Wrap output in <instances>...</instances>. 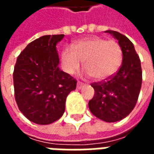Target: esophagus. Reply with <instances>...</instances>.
<instances>
[{
  "label": "esophagus",
  "mask_w": 154,
  "mask_h": 154,
  "mask_svg": "<svg viewBox=\"0 0 154 154\" xmlns=\"http://www.w3.org/2000/svg\"><path fill=\"white\" fill-rule=\"evenodd\" d=\"M84 87V84L82 83V82H77V88L78 89V90H81L82 87Z\"/></svg>",
  "instance_id": "1"
}]
</instances>
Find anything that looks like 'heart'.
Segmentation results:
<instances>
[{
    "label": "heart",
    "mask_w": 154,
    "mask_h": 154,
    "mask_svg": "<svg viewBox=\"0 0 154 154\" xmlns=\"http://www.w3.org/2000/svg\"><path fill=\"white\" fill-rule=\"evenodd\" d=\"M72 48H66L61 55L63 69L70 75L77 72L84 62L88 76L97 81L106 80L116 74L121 65L122 50L116 41L92 37L77 41Z\"/></svg>",
    "instance_id": "obj_1"
}]
</instances>
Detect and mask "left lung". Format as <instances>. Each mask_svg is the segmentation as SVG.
Listing matches in <instances>:
<instances>
[{"label": "left lung", "instance_id": "8db88e82", "mask_svg": "<svg viewBox=\"0 0 154 154\" xmlns=\"http://www.w3.org/2000/svg\"><path fill=\"white\" fill-rule=\"evenodd\" d=\"M105 32L118 40L122 50V65L113 77L91 85L95 94L88 106L96 117L112 123L125 118L134 110L142 85V69L132 42L119 32Z\"/></svg>", "mask_w": 154, "mask_h": 154}]
</instances>
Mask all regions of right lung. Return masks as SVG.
<instances>
[{
	"mask_svg": "<svg viewBox=\"0 0 154 154\" xmlns=\"http://www.w3.org/2000/svg\"><path fill=\"white\" fill-rule=\"evenodd\" d=\"M64 35H44L26 46L16 60L13 80L16 103L32 122L49 125L65 111L77 81L58 67L57 45Z\"/></svg>",
	"mask_w": 154,
	"mask_h": 154,
	"instance_id": "obj_1",
	"label": "right lung"
}]
</instances>
